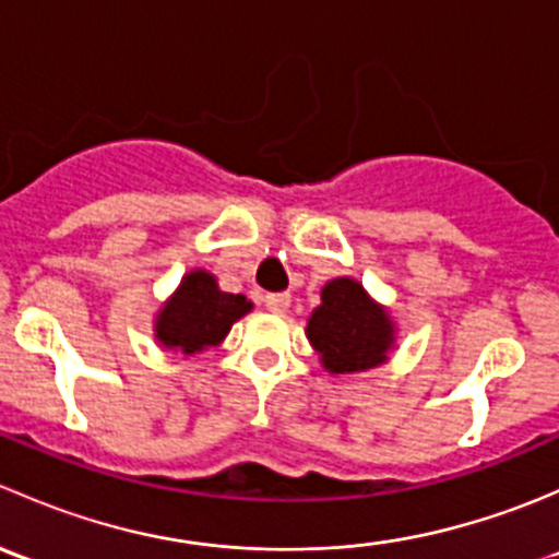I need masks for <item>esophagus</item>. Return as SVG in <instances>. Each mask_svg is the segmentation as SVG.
<instances>
[{"mask_svg":"<svg viewBox=\"0 0 559 559\" xmlns=\"http://www.w3.org/2000/svg\"><path fill=\"white\" fill-rule=\"evenodd\" d=\"M264 306L273 313H284L292 306V297L286 292H275V295H264Z\"/></svg>","mask_w":559,"mask_h":559,"instance_id":"34e87169","label":"esophagus"}]
</instances>
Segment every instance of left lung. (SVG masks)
<instances>
[{"instance_id": "1", "label": "left lung", "mask_w": 559, "mask_h": 559, "mask_svg": "<svg viewBox=\"0 0 559 559\" xmlns=\"http://www.w3.org/2000/svg\"><path fill=\"white\" fill-rule=\"evenodd\" d=\"M308 341L330 373H359L386 359L392 324L386 313L352 278H335L321 292L308 319Z\"/></svg>"}]
</instances>
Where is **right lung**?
I'll return each instance as SVG.
<instances>
[{"label": "right lung", "mask_w": 559, "mask_h": 559, "mask_svg": "<svg viewBox=\"0 0 559 559\" xmlns=\"http://www.w3.org/2000/svg\"><path fill=\"white\" fill-rule=\"evenodd\" d=\"M248 311H251V302L243 295L222 292L211 273L194 270L186 275L173 300L162 308L156 337L167 348L194 354L207 346H218L229 326Z\"/></svg>", "instance_id": "right-lung-1"}]
</instances>
